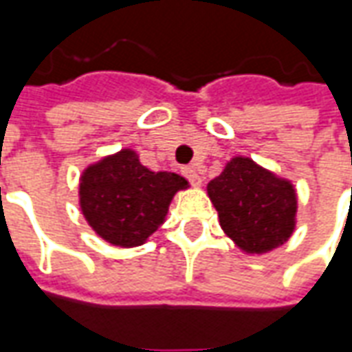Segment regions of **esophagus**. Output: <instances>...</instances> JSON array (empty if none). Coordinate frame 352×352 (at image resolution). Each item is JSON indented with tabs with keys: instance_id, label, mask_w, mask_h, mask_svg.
Wrapping results in <instances>:
<instances>
[{
	"instance_id": "1",
	"label": "esophagus",
	"mask_w": 352,
	"mask_h": 352,
	"mask_svg": "<svg viewBox=\"0 0 352 352\" xmlns=\"http://www.w3.org/2000/svg\"><path fill=\"white\" fill-rule=\"evenodd\" d=\"M183 173H184V177H186V179H188V181L194 184V186H199V184H201V177L198 175V171H196L194 168H184Z\"/></svg>"
}]
</instances>
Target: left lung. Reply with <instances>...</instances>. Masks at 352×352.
I'll list each match as a JSON object with an SVG mask.
<instances>
[{
  "instance_id": "1",
  "label": "left lung",
  "mask_w": 352,
  "mask_h": 352,
  "mask_svg": "<svg viewBox=\"0 0 352 352\" xmlns=\"http://www.w3.org/2000/svg\"><path fill=\"white\" fill-rule=\"evenodd\" d=\"M224 234L247 254H262L287 243L296 228L294 184L245 156L226 164L207 184Z\"/></svg>"
}]
</instances>
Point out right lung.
I'll return each instance as SVG.
<instances>
[{"instance_id": "right-lung-1", "label": "right lung", "mask_w": 352, "mask_h": 352, "mask_svg": "<svg viewBox=\"0 0 352 352\" xmlns=\"http://www.w3.org/2000/svg\"><path fill=\"white\" fill-rule=\"evenodd\" d=\"M184 188H188L184 177L151 171L135 151L122 148L82 171L80 211L107 243L138 247L164 224L171 199Z\"/></svg>"}]
</instances>
